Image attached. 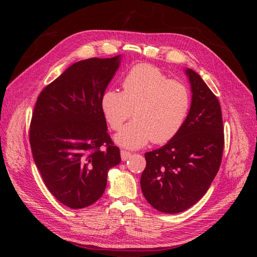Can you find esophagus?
<instances>
[{"mask_svg":"<svg viewBox=\"0 0 257 257\" xmlns=\"http://www.w3.org/2000/svg\"><path fill=\"white\" fill-rule=\"evenodd\" d=\"M130 157H131V152L125 151V150H122L121 151V160L122 161H126Z\"/></svg>","mask_w":257,"mask_h":257,"instance_id":"34e87169","label":"esophagus"}]
</instances>
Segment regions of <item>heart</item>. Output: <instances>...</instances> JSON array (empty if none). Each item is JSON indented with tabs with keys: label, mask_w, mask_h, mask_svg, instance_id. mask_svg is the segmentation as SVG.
Returning a JSON list of instances; mask_svg holds the SVG:
<instances>
[{
	"label": "heart",
	"mask_w": 257,
	"mask_h": 257,
	"mask_svg": "<svg viewBox=\"0 0 257 257\" xmlns=\"http://www.w3.org/2000/svg\"><path fill=\"white\" fill-rule=\"evenodd\" d=\"M123 91L108 89L102 96L103 113L114 131L132 114L135 120L114 136L127 149H138L151 141L165 144L181 128L190 109V93L183 83L168 79L158 67L138 64L122 83Z\"/></svg>",
	"instance_id": "heart-1"
}]
</instances>
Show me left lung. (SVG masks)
<instances>
[{
	"mask_svg": "<svg viewBox=\"0 0 257 257\" xmlns=\"http://www.w3.org/2000/svg\"><path fill=\"white\" fill-rule=\"evenodd\" d=\"M192 100L188 115L174 138L145 154L141 186L154 209L178 213L203 197L219 172L224 148L221 106L201 77L185 68Z\"/></svg>",
	"mask_w": 257,
	"mask_h": 257,
	"instance_id": "8db88e82",
	"label": "left lung"
}]
</instances>
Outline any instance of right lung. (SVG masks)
Instances as JSON below:
<instances>
[{
    "label": "right lung",
    "instance_id": "1",
    "mask_svg": "<svg viewBox=\"0 0 257 257\" xmlns=\"http://www.w3.org/2000/svg\"><path fill=\"white\" fill-rule=\"evenodd\" d=\"M121 59L76 62L37 98L30 126L33 159L50 193L72 209L102 197L108 172L121 162L100 106Z\"/></svg>",
    "mask_w": 257,
    "mask_h": 257
}]
</instances>
